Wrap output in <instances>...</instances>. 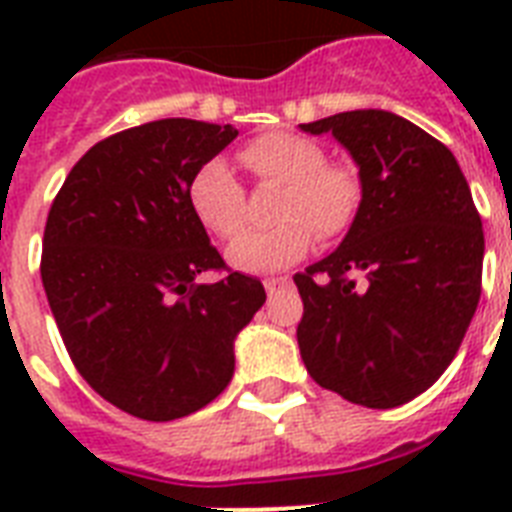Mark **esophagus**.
<instances>
[{"label":"esophagus","mask_w":512,"mask_h":512,"mask_svg":"<svg viewBox=\"0 0 512 512\" xmlns=\"http://www.w3.org/2000/svg\"><path fill=\"white\" fill-rule=\"evenodd\" d=\"M263 284H265V292L273 297V295H279L281 289L289 287V279L287 276H276V279H265Z\"/></svg>","instance_id":"obj_1"}]
</instances>
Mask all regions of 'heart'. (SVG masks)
I'll return each instance as SVG.
<instances>
[{
    "instance_id": "heart-1",
    "label": "heart",
    "mask_w": 512,
    "mask_h": 512,
    "mask_svg": "<svg viewBox=\"0 0 512 512\" xmlns=\"http://www.w3.org/2000/svg\"><path fill=\"white\" fill-rule=\"evenodd\" d=\"M241 162L257 177L284 183L276 217L281 223L263 231L241 233L225 257L233 268L247 273L281 271L303 260L316 232L337 236L353 223L361 204V180L348 164L327 162L324 148L292 132H271L252 140L241 151ZM193 215L215 236L231 239L247 220L244 188L223 159L201 164L193 175Z\"/></svg>"
}]
</instances>
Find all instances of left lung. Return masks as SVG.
<instances>
[{"instance_id":"1","label":"left lung","mask_w":512,"mask_h":512,"mask_svg":"<svg viewBox=\"0 0 512 512\" xmlns=\"http://www.w3.org/2000/svg\"><path fill=\"white\" fill-rule=\"evenodd\" d=\"M358 167L361 204L340 247L295 273L300 356L321 388L393 409L452 364L481 297L484 231L444 143L382 108L300 124Z\"/></svg>"}]
</instances>
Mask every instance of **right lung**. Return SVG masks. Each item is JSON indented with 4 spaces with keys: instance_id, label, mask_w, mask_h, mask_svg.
I'll return each instance as SVG.
<instances>
[{
    "instance_id": "obj_1",
    "label": "right lung",
    "mask_w": 512,
    "mask_h": 512,
    "mask_svg": "<svg viewBox=\"0 0 512 512\" xmlns=\"http://www.w3.org/2000/svg\"><path fill=\"white\" fill-rule=\"evenodd\" d=\"M236 135L196 119L111 135L74 164L47 215L42 284L68 356L140 420H177L220 396L233 342L265 303L244 273L199 281L225 263L188 191Z\"/></svg>"
}]
</instances>
